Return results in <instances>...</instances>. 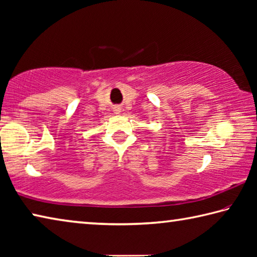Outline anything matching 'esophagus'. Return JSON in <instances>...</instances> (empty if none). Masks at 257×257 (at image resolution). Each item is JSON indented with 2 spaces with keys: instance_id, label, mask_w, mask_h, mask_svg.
I'll return each instance as SVG.
<instances>
[{
  "instance_id": "34e87169",
  "label": "esophagus",
  "mask_w": 257,
  "mask_h": 257,
  "mask_svg": "<svg viewBox=\"0 0 257 257\" xmlns=\"http://www.w3.org/2000/svg\"><path fill=\"white\" fill-rule=\"evenodd\" d=\"M119 112H120V108H119V107H116V108H115V113H116V114H118Z\"/></svg>"
}]
</instances>
